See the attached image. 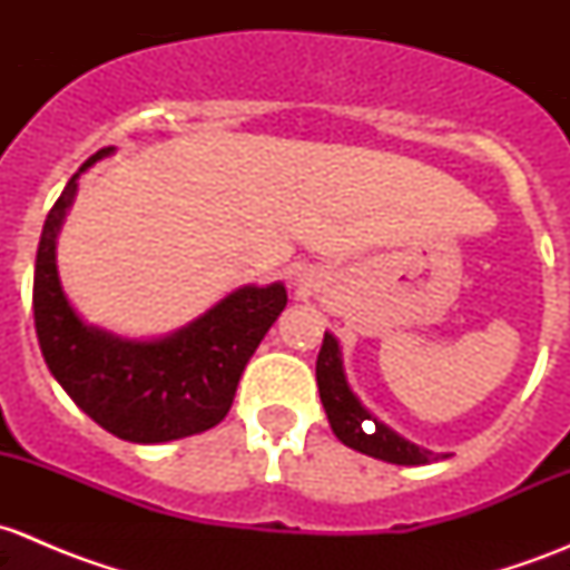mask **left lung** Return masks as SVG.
Returning a JSON list of instances; mask_svg holds the SVG:
<instances>
[{
	"label": "left lung",
	"mask_w": 570,
	"mask_h": 570,
	"mask_svg": "<svg viewBox=\"0 0 570 570\" xmlns=\"http://www.w3.org/2000/svg\"><path fill=\"white\" fill-rule=\"evenodd\" d=\"M317 386L331 430L350 450L364 452V455L377 458V461L396 465H424L439 461V458H446L402 439L396 430L383 424L381 419L366 411L364 402L358 400V394L347 383L342 347H338L336 336L327 331L317 355Z\"/></svg>",
	"instance_id": "left-lung-1"
}]
</instances>
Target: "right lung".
I'll use <instances>...</instances> for the list:
<instances>
[{"instance_id":"add662e5","label":"right lung","mask_w":570,"mask_h":570,"mask_svg":"<svg viewBox=\"0 0 570 570\" xmlns=\"http://www.w3.org/2000/svg\"><path fill=\"white\" fill-rule=\"evenodd\" d=\"M112 151H96L46 217L32 284L36 333L55 381L96 424L131 444H165L226 419L250 355L284 312L286 286L245 284L154 338L118 336L85 322L60 284L57 234L77 198L79 176Z\"/></svg>"}]
</instances>
